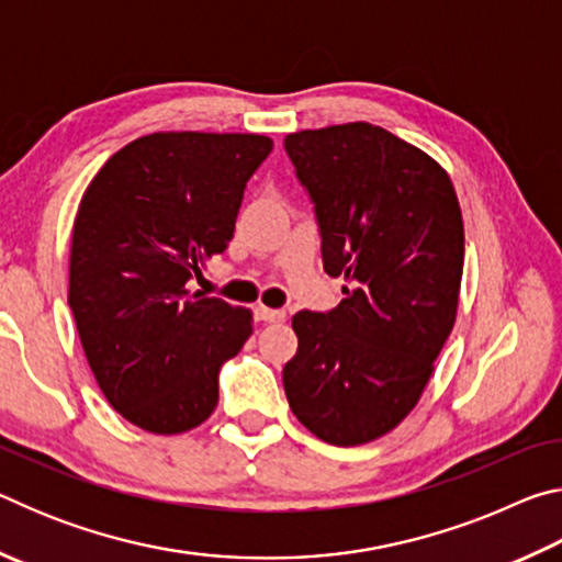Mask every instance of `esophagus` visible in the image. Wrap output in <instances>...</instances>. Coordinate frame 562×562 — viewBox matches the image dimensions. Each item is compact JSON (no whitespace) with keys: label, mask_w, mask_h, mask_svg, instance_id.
Segmentation results:
<instances>
[{"label":"esophagus","mask_w":562,"mask_h":562,"mask_svg":"<svg viewBox=\"0 0 562 562\" xmlns=\"http://www.w3.org/2000/svg\"><path fill=\"white\" fill-rule=\"evenodd\" d=\"M255 319L258 322H282L284 319V310H270L260 304V307H255Z\"/></svg>","instance_id":"esophagus-1"}]
</instances>
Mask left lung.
<instances>
[{"instance_id": "obj_1", "label": "left lung", "mask_w": 562, "mask_h": 562, "mask_svg": "<svg viewBox=\"0 0 562 562\" xmlns=\"http://www.w3.org/2000/svg\"><path fill=\"white\" fill-rule=\"evenodd\" d=\"M284 150L315 203L322 262L351 290L292 317L282 384L300 424L359 446L404 422L449 339L463 274V221L446 170L372 123L290 133Z\"/></svg>"}]
</instances>
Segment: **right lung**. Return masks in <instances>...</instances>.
Here are the masks:
<instances>
[{
  "label": "right lung",
  "instance_id": "obj_1",
  "mask_svg": "<svg viewBox=\"0 0 562 562\" xmlns=\"http://www.w3.org/2000/svg\"><path fill=\"white\" fill-rule=\"evenodd\" d=\"M270 150L258 133H150L113 154L81 198L69 307L103 396L138 429L203 424L221 367L252 335L250 310L186 284L233 240Z\"/></svg>",
  "mask_w": 562,
  "mask_h": 562
}]
</instances>
